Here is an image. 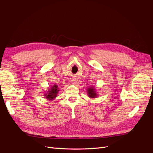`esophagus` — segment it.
<instances>
[{
    "mask_svg": "<svg viewBox=\"0 0 153 153\" xmlns=\"http://www.w3.org/2000/svg\"><path fill=\"white\" fill-rule=\"evenodd\" d=\"M73 82V83H75V84H76V81H74V82Z\"/></svg>",
    "mask_w": 153,
    "mask_h": 153,
    "instance_id": "obj_1",
    "label": "esophagus"
}]
</instances>
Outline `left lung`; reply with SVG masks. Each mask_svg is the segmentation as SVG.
<instances>
[{"instance_id":"obj_1","label":"left lung","mask_w":153,"mask_h":153,"mask_svg":"<svg viewBox=\"0 0 153 153\" xmlns=\"http://www.w3.org/2000/svg\"><path fill=\"white\" fill-rule=\"evenodd\" d=\"M87 92H88V95H89L90 98H96V97L97 94L94 89V88H91V87L89 88L87 90Z\"/></svg>"}]
</instances>
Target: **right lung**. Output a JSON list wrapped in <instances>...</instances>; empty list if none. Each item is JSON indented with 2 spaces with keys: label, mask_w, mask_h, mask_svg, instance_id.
<instances>
[{
  "label": "right lung",
  "mask_w": 153,
  "mask_h": 153,
  "mask_svg": "<svg viewBox=\"0 0 153 153\" xmlns=\"http://www.w3.org/2000/svg\"><path fill=\"white\" fill-rule=\"evenodd\" d=\"M59 91V90L57 85H53V87H51V89H49V91H48V92L45 94V96L47 99L52 100L56 98Z\"/></svg>",
  "instance_id": "add662e5"
}]
</instances>
